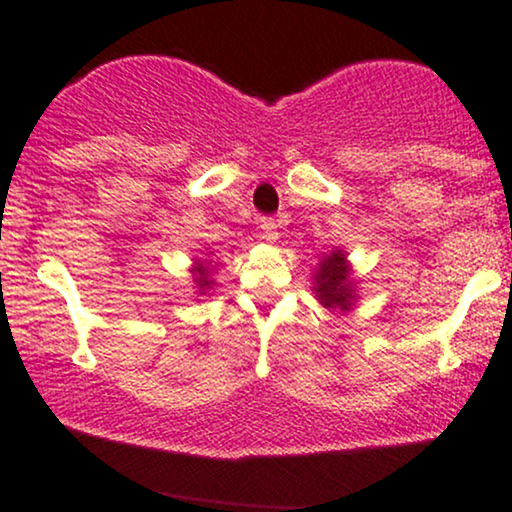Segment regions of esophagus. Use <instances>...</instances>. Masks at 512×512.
Returning <instances> with one entry per match:
<instances>
[{
	"label": "esophagus",
	"mask_w": 512,
	"mask_h": 512,
	"mask_svg": "<svg viewBox=\"0 0 512 512\" xmlns=\"http://www.w3.org/2000/svg\"><path fill=\"white\" fill-rule=\"evenodd\" d=\"M258 227H261L263 239H268V242H275V239H278L280 220H275V218H261V220H258Z\"/></svg>",
	"instance_id": "1"
}]
</instances>
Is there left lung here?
<instances>
[{
    "mask_svg": "<svg viewBox=\"0 0 512 512\" xmlns=\"http://www.w3.org/2000/svg\"><path fill=\"white\" fill-rule=\"evenodd\" d=\"M316 297L321 299L328 309H350L352 306V287H350V268L345 263L342 251H333L323 258L316 273Z\"/></svg>",
    "mask_w": 512,
    "mask_h": 512,
    "instance_id": "1",
    "label": "left lung"
}]
</instances>
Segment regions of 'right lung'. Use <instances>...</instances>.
Returning a JSON list of instances; mask_svg holds the SVG:
<instances>
[{"label":"right lung","mask_w":512,"mask_h":512,"mask_svg":"<svg viewBox=\"0 0 512 512\" xmlns=\"http://www.w3.org/2000/svg\"><path fill=\"white\" fill-rule=\"evenodd\" d=\"M208 278H210L208 268L206 266H196V285L201 287L203 292H206V287L213 285V280H208Z\"/></svg>","instance_id":"right-lung-1"}]
</instances>
